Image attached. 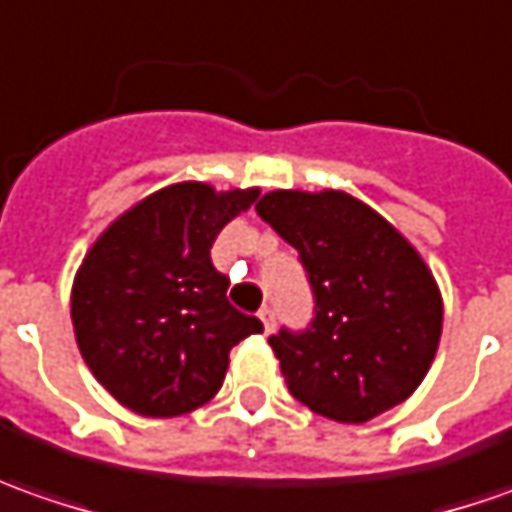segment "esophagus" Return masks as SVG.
<instances>
[{"label":"esophagus","mask_w":512,"mask_h":512,"mask_svg":"<svg viewBox=\"0 0 512 512\" xmlns=\"http://www.w3.org/2000/svg\"><path fill=\"white\" fill-rule=\"evenodd\" d=\"M260 323H263V331H266V334H272L274 331V309H269V306H266V309H260Z\"/></svg>","instance_id":"34e87169"}]
</instances>
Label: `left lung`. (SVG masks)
I'll return each mask as SVG.
<instances>
[{
	"label": "left lung",
	"instance_id": "8db88e82",
	"mask_svg": "<svg viewBox=\"0 0 512 512\" xmlns=\"http://www.w3.org/2000/svg\"><path fill=\"white\" fill-rule=\"evenodd\" d=\"M257 215L297 249L314 294L306 331L269 337L291 397L348 425L405 402L442 334V294L419 252L371 206L334 189H277Z\"/></svg>",
	"mask_w": 512,
	"mask_h": 512
}]
</instances>
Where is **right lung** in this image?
Segmentation results:
<instances>
[{"instance_id":"obj_1","label":"right lung","mask_w":512,"mask_h":512,"mask_svg":"<svg viewBox=\"0 0 512 512\" xmlns=\"http://www.w3.org/2000/svg\"><path fill=\"white\" fill-rule=\"evenodd\" d=\"M257 201L184 181L135 203L76 272L70 317L93 377L141 416H181L221 391L229 351L263 323L226 300L209 249Z\"/></svg>"}]
</instances>
